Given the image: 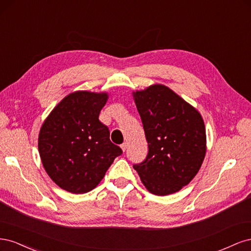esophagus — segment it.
Listing matches in <instances>:
<instances>
[{
    "mask_svg": "<svg viewBox=\"0 0 251 251\" xmlns=\"http://www.w3.org/2000/svg\"><path fill=\"white\" fill-rule=\"evenodd\" d=\"M120 147H121V149H123V151H125L126 150V147H127V146H126V142H124L123 144H121V146H120Z\"/></svg>",
    "mask_w": 251,
    "mask_h": 251,
    "instance_id": "1",
    "label": "esophagus"
}]
</instances>
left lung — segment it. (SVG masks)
I'll use <instances>...</instances> for the list:
<instances>
[{"instance_id": "left-lung-1", "label": "left lung", "mask_w": 251, "mask_h": 251, "mask_svg": "<svg viewBox=\"0 0 251 251\" xmlns=\"http://www.w3.org/2000/svg\"><path fill=\"white\" fill-rule=\"evenodd\" d=\"M134 98L149 151L133 168L151 194L176 193L194 179L204 160L203 119L191 104L162 85L137 91Z\"/></svg>"}]
</instances>
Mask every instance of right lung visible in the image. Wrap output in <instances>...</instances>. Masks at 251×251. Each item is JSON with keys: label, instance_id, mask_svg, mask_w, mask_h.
Masks as SVG:
<instances>
[{"label": "right lung", "instance_id": "1", "mask_svg": "<svg viewBox=\"0 0 251 251\" xmlns=\"http://www.w3.org/2000/svg\"><path fill=\"white\" fill-rule=\"evenodd\" d=\"M107 100V93H71L53 109L41 127L39 151L44 168L67 192L92 191L114 159L123 154L111 142L109 127L98 119Z\"/></svg>", "mask_w": 251, "mask_h": 251}]
</instances>
